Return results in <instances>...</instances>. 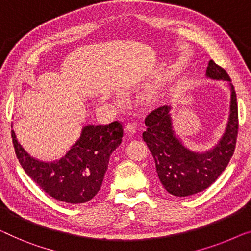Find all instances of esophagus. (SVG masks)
I'll return each mask as SVG.
<instances>
[{"instance_id":"obj_1","label":"esophagus","mask_w":251,"mask_h":251,"mask_svg":"<svg viewBox=\"0 0 251 251\" xmlns=\"http://www.w3.org/2000/svg\"><path fill=\"white\" fill-rule=\"evenodd\" d=\"M136 130H137V126H136V123H133V122L128 123L126 126V132L129 137H132L133 134L136 133Z\"/></svg>"}]
</instances>
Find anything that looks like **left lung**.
<instances>
[{
    "instance_id": "1",
    "label": "left lung",
    "mask_w": 251,
    "mask_h": 251,
    "mask_svg": "<svg viewBox=\"0 0 251 251\" xmlns=\"http://www.w3.org/2000/svg\"><path fill=\"white\" fill-rule=\"evenodd\" d=\"M206 77L227 81L231 90L228 120L215 146L205 151L188 148L173 129L171 105L156 108L145 119L143 139L154 157L156 173L165 190L176 197L198 194L215 182L227 166L237 144L238 104L231 79L213 60L208 62Z\"/></svg>"
}]
</instances>
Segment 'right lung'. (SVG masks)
<instances>
[{
    "instance_id": "add662e5",
    "label": "right lung",
    "mask_w": 251,
    "mask_h": 251,
    "mask_svg": "<svg viewBox=\"0 0 251 251\" xmlns=\"http://www.w3.org/2000/svg\"><path fill=\"white\" fill-rule=\"evenodd\" d=\"M11 136L20 165L43 191L56 201L83 204L100 191L112 152L122 141L123 128L118 121L85 126L67 154L52 162L32 157L19 144L13 130Z\"/></svg>"
}]
</instances>
